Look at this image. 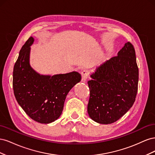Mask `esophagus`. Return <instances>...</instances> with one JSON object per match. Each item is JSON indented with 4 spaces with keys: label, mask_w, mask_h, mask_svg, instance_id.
<instances>
[{
    "label": "esophagus",
    "mask_w": 155,
    "mask_h": 155,
    "mask_svg": "<svg viewBox=\"0 0 155 155\" xmlns=\"http://www.w3.org/2000/svg\"><path fill=\"white\" fill-rule=\"evenodd\" d=\"M88 76V72L87 70H83V71L81 72V77H82V79L81 80L83 82H85V81L87 80V79Z\"/></svg>",
    "instance_id": "34e87169"
}]
</instances>
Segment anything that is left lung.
<instances>
[{"instance_id": "obj_1", "label": "left lung", "mask_w": 155, "mask_h": 155, "mask_svg": "<svg viewBox=\"0 0 155 155\" xmlns=\"http://www.w3.org/2000/svg\"><path fill=\"white\" fill-rule=\"evenodd\" d=\"M138 76L135 50L128 42L118 55L101 64L91 76L87 111L91 119L110 124L122 117L135 101Z\"/></svg>"}]
</instances>
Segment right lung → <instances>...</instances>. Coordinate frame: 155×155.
<instances>
[{"mask_svg":"<svg viewBox=\"0 0 155 155\" xmlns=\"http://www.w3.org/2000/svg\"><path fill=\"white\" fill-rule=\"evenodd\" d=\"M30 37L21 48L13 72V88L18 104L30 118L41 124H49L62 113L68 92L81 76L77 72L54 76H43L29 63Z\"/></svg>","mask_w":155,"mask_h":155,"instance_id":"obj_1","label":"right lung"}]
</instances>
